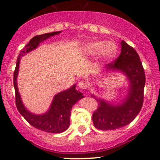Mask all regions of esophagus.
Listing matches in <instances>:
<instances>
[{"instance_id": "34e87169", "label": "esophagus", "mask_w": 160, "mask_h": 160, "mask_svg": "<svg viewBox=\"0 0 160 160\" xmlns=\"http://www.w3.org/2000/svg\"><path fill=\"white\" fill-rule=\"evenodd\" d=\"M78 86L80 88H82V89H87L88 85H87L86 82H84V81H80V82H78Z\"/></svg>"}]
</instances>
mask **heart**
Masks as SVG:
<instances>
[{
  "label": "heart",
  "mask_w": 160,
  "mask_h": 160,
  "mask_svg": "<svg viewBox=\"0 0 160 160\" xmlns=\"http://www.w3.org/2000/svg\"><path fill=\"white\" fill-rule=\"evenodd\" d=\"M81 53L85 58H93L98 56L102 62L112 59L118 51V46L114 41L92 40L83 43L80 48Z\"/></svg>",
  "instance_id": "heart-1"
}]
</instances>
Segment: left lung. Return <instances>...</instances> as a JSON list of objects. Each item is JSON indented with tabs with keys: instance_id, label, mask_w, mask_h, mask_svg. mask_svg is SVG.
Masks as SVG:
<instances>
[{
	"instance_id": "8db88e82",
	"label": "left lung",
	"mask_w": 160,
	"mask_h": 160,
	"mask_svg": "<svg viewBox=\"0 0 160 160\" xmlns=\"http://www.w3.org/2000/svg\"><path fill=\"white\" fill-rule=\"evenodd\" d=\"M120 72L129 82L127 94L122 102L112 103L94 95L98 101V109L92 120L97 129L115 130L132 122L140 112L143 102L146 77L140 58L136 50L124 40L121 41V53L114 62L107 64L105 72Z\"/></svg>"
}]
</instances>
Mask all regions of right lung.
Here are the masks:
<instances>
[{"mask_svg":"<svg viewBox=\"0 0 160 160\" xmlns=\"http://www.w3.org/2000/svg\"><path fill=\"white\" fill-rule=\"evenodd\" d=\"M61 32L62 31H58V32L37 35L32 38L30 42L24 46V48L20 51L16 64V69L13 72V86H14L16 94V105L18 111L34 128L42 131L52 132V133H60L65 131L69 128L70 124L72 108L78 101L84 98V96H82L81 92L76 90V84H74L69 88L56 94L48 111L43 114H36L29 111L22 102L18 89L17 77L21 58L26 53L35 49L39 46L40 42L56 35L60 34Z\"/></svg>","mask_w":160,"mask_h":160,"instance_id":"1","label":"right lung"}]
</instances>
